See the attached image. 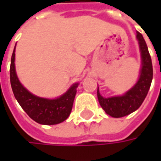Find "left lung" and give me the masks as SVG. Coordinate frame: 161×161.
Masks as SVG:
<instances>
[{"mask_svg":"<svg viewBox=\"0 0 161 161\" xmlns=\"http://www.w3.org/2000/svg\"><path fill=\"white\" fill-rule=\"evenodd\" d=\"M136 37L139 42L142 62L141 75L137 83L134 85L133 89L127 91L124 96L105 98L100 95L98 90L97 92L98 102L101 108L105 110L107 114L111 115L112 117H123L137 110L145 99L152 84L153 69L148 47L141 33L137 32Z\"/></svg>","mask_w":161,"mask_h":161,"instance_id":"1","label":"left lung"}]
</instances>
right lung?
Here are the masks:
<instances>
[{
    "mask_svg": "<svg viewBox=\"0 0 161 161\" xmlns=\"http://www.w3.org/2000/svg\"><path fill=\"white\" fill-rule=\"evenodd\" d=\"M15 48L11 55L9 77L10 85L17 101L28 115L41 125H57L70 115L77 92L78 83L73 84L63 96L55 99H47L34 96L26 90L17 77L15 71Z\"/></svg>",
    "mask_w": 161,
    "mask_h": 161,
    "instance_id": "right-lung-1",
    "label": "right lung"
}]
</instances>
